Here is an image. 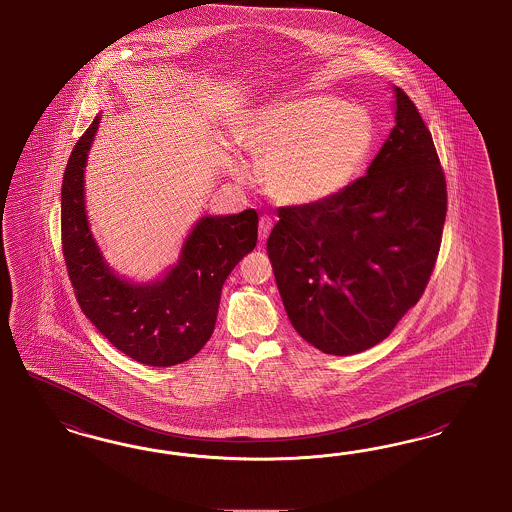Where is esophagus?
Here are the masks:
<instances>
[{
	"mask_svg": "<svg viewBox=\"0 0 512 512\" xmlns=\"http://www.w3.org/2000/svg\"><path fill=\"white\" fill-rule=\"evenodd\" d=\"M272 227H274V220H272L270 216H261V220H259V240H261V242H264V240L268 238Z\"/></svg>",
	"mask_w": 512,
	"mask_h": 512,
	"instance_id": "obj_1",
	"label": "esophagus"
}]
</instances>
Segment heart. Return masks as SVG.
<instances>
[{
	"label": "heart",
	"mask_w": 512,
	"mask_h": 512,
	"mask_svg": "<svg viewBox=\"0 0 512 512\" xmlns=\"http://www.w3.org/2000/svg\"><path fill=\"white\" fill-rule=\"evenodd\" d=\"M233 138L263 162L268 194L289 207H311L343 194L360 177L373 151L374 126L358 106L311 95L249 111ZM225 166L238 179L246 177L233 156H225Z\"/></svg>",
	"instance_id": "heart-1"
}]
</instances>
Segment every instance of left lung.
Returning <instances> with one entry per match:
<instances>
[{
	"mask_svg": "<svg viewBox=\"0 0 512 512\" xmlns=\"http://www.w3.org/2000/svg\"><path fill=\"white\" fill-rule=\"evenodd\" d=\"M395 126L365 177L311 207L279 208L266 242L294 330L333 356L384 341L436 263L447 186L429 128L393 85Z\"/></svg>",
	"mask_w": 512,
	"mask_h": 512,
	"instance_id": "obj_1",
	"label": "left lung"
}]
</instances>
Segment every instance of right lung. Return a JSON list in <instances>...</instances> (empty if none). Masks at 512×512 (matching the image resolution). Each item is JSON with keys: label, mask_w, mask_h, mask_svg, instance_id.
I'll list each match as a JSON object with an SVG mask.
<instances>
[{"label": "right lung", "mask_w": 512, "mask_h": 512, "mask_svg": "<svg viewBox=\"0 0 512 512\" xmlns=\"http://www.w3.org/2000/svg\"><path fill=\"white\" fill-rule=\"evenodd\" d=\"M100 117L70 152L61 188V238L76 300L98 332L128 358L171 367L194 358L216 326L221 287L257 246L253 208L203 216L186 236L179 261L147 283L119 276L98 248L85 210V166Z\"/></svg>", "instance_id": "obj_1"}]
</instances>
